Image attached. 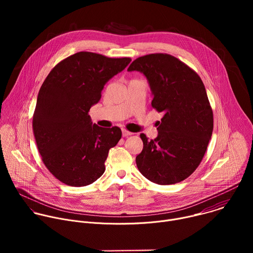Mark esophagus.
<instances>
[{"instance_id":"esophagus-1","label":"esophagus","mask_w":253,"mask_h":253,"mask_svg":"<svg viewBox=\"0 0 253 253\" xmlns=\"http://www.w3.org/2000/svg\"><path fill=\"white\" fill-rule=\"evenodd\" d=\"M122 135H123V137H127V136L132 135V132H130V131L126 130V129H122Z\"/></svg>"}]
</instances>
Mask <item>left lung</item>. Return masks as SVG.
Wrapping results in <instances>:
<instances>
[{
    "instance_id": "8db88e82",
    "label": "left lung",
    "mask_w": 253,
    "mask_h": 253,
    "mask_svg": "<svg viewBox=\"0 0 253 253\" xmlns=\"http://www.w3.org/2000/svg\"><path fill=\"white\" fill-rule=\"evenodd\" d=\"M128 71L146 76L154 96L151 106L163 113L155 139L140 134L143 149L136 156L137 167L156 184L181 182L199 166L213 131L204 84L193 69L165 53L139 57Z\"/></svg>"
}]
</instances>
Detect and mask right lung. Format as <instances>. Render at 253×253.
<instances>
[{
    "mask_svg": "<svg viewBox=\"0 0 253 253\" xmlns=\"http://www.w3.org/2000/svg\"><path fill=\"white\" fill-rule=\"evenodd\" d=\"M130 62L127 57L78 52L59 62L42 84L33 132L42 161L61 182L86 186L104 173L108 152L122 132L117 126L92 124L88 113L100 100L106 82Z\"/></svg>",
    "mask_w": 253,
    "mask_h": 253,
    "instance_id": "right-lung-1",
    "label": "right lung"
}]
</instances>
